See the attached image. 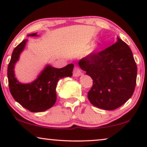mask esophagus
<instances>
[{
    "label": "esophagus",
    "mask_w": 147,
    "mask_h": 147,
    "mask_svg": "<svg viewBox=\"0 0 147 147\" xmlns=\"http://www.w3.org/2000/svg\"><path fill=\"white\" fill-rule=\"evenodd\" d=\"M82 75V70L79 67H74V76L75 77H78V76Z\"/></svg>",
    "instance_id": "obj_1"
}]
</instances>
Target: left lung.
<instances>
[{"mask_svg": "<svg viewBox=\"0 0 147 147\" xmlns=\"http://www.w3.org/2000/svg\"><path fill=\"white\" fill-rule=\"evenodd\" d=\"M78 64L93 80L88 94L92 105L112 110L131 98L136 86L137 66L129 46L120 38L103 51L82 58Z\"/></svg>", "mask_w": 147, "mask_h": 147, "instance_id": "1", "label": "left lung"}]
</instances>
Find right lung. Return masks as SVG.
<instances>
[{"label":"right lung","instance_id":"right-lung-1","mask_svg":"<svg viewBox=\"0 0 147 147\" xmlns=\"http://www.w3.org/2000/svg\"><path fill=\"white\" fill-rule=\"evenodd\" d=\"M27 36L38 35L35 33ZM27 42V39L23 40L14 49L12 53L7 69L9 90L14 99L23 107L32 112H43L55 104L57 82L61 78L72 76L74 65L70 63L63 68H55L47 65L33 82L22 84L15 78L14 69Z\"/></svg>","mask_w":147,"mask_h":147}]
</instances>
